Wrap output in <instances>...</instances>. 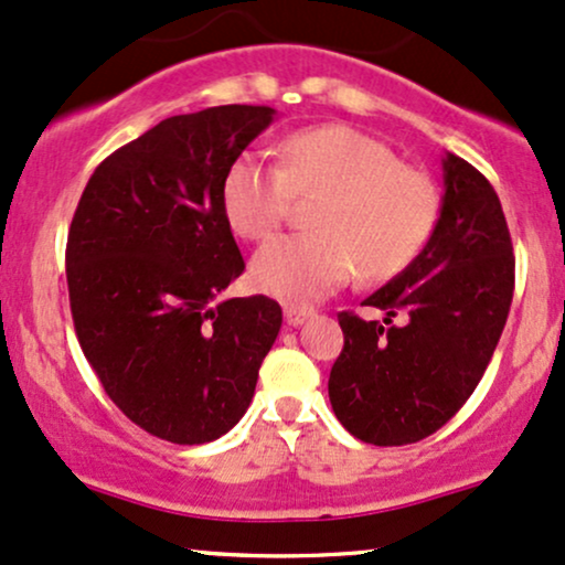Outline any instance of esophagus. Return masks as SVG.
Returning a JSON list of instances; mask_svg holds the SVG:
<instances>
[{
  "mask_svg": "<svg viewBox=\"0 0 565 565\" xmlns=\"http://www.w3.org/2000/svg\"><path fill=\"white\" fill-rule=\"evenodd\" d=\"M308 318H310V310L295 308V305H287V308H284V321L289 326H302Z\"/></svg>",
  "mask_w": 565,
  "mask_h": 565,
  "instance_id": "esophagus-1",
  "label": "esophagus"
}]
</instances>
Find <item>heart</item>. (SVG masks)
<instances>
[{
  "label": "heart",
  "mask_w": 565,
  "mask_h": 565,
  "mask_svg": "<svg viewBox=\"0 0 565 565\" xmlns=\"http://www.w3.org/2000/svg\"><path fill=\"white\" fill-rule=\"evenodd\" d=\"M297 200H316L310 234L270 239L253 260V281L291 305L321 300L352 270L363 281L403 274L429 244L439 194L390 145L352 126H318L287 136L278 166L239 154L226 168L221 202L244 239H268Z\"/></svg>",
  "instance_id": "b5f03b06"
}]
</instances>
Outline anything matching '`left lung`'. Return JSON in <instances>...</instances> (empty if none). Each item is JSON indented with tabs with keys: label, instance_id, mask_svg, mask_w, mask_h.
I'll use <instances>...</instances> for the list:
<instances>
[{
	"label": "left lung",
	"instance_id": "obj_1",
	"mask_svg": "<svg viewBox=\"0 0 565 565\" xmlns=\"http://www.w3.org/2000/svg\"><path fill=\"white\" fill-rule=\"evenodd\" d=\"M441 171L429 244L363 302L384 310V323L339 312L344 348L329 399L344 429L369 445H413L441 429L484 376L513 302V242L492 183L452 152ZM394 315L404 316L399 327Z\"/></svg>",
	"mask_w": 565,
	"mask_h": 565
}]
</instances>
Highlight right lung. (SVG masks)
<instances>
[{
  "label": "right lung",
  "instance_id": "add662e5",
  "mask_svg": "<svg viewBox=\"0 0 565 565\" xmlns=\"http://www.w3.org/2000/svg\"><path fill=\"white\" fill-rule=\"evenodd\" d=\"M274 113L221 105L160 120L99 162L67 231L81 350L107 397L173 445L239 424L281 329L270 297L217 300L244 270L223 175Z\"/></svg>",
  "mask_w": 565,
  "mask_h": 565
}]
</instances>
